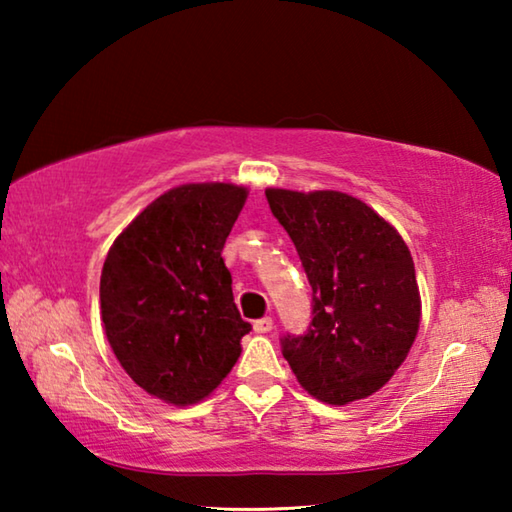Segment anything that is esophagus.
Wrapping results in <instances>:
<instances>
[{
    "label": "esophagus",
    "instance_id": "34e87169",
    "mask_svg": "<svg viewBox=\"0 0 512 512\" xmlns=\"http://www.w3.org/2000/svg\"><path fill=\"white\" fill-rule=\"evenodd\" d=\"M253 329L257 334H268L273 329V318H268V316H264V318H259V320H255L253 323Z\"/></svg>",
    "mask_w": 512,
    "mask_h": 512
}]
</instances>
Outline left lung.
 I'll return each mask as SVG.
<instances>
[{
    "label": "left lung",
    "instance_id": "obj_1",
    "mask_svg": "<svg viewBox=\"0 0 512 512\" xmlns=\"http://www.w3.org/2000/svg\"><path fill=\"white\" fill-rule=\"evenodd\" d=\"M266 201L314 291L307 332L280 339L284 359L318 400H363L395 375L418 334L409 248L393 225L348 194L266 189Z\"/></svg>",
    "mask_w": 512,
    "mask_h": 512
}]
</instances>
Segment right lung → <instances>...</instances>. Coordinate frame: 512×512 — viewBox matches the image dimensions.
<instances>
[{
  "label": "right lung",
  "mask_w": 512,
  "mask_h": 512,
  "mask_svg": "<svg viewBox=\"0 0 512 512\" xmlns=\"http://www.w3.org/2000/svg\"><path fill=\"white\" fill-rule=\"evenodd\" d=\"M244 201V187L225 183L169 189L135 216L103 264L110 348L137 386L169 404L210 395L253 329L221 257Z\"/></svg>",
  "instance_id": "right-lung-1"
}]
</instances>
